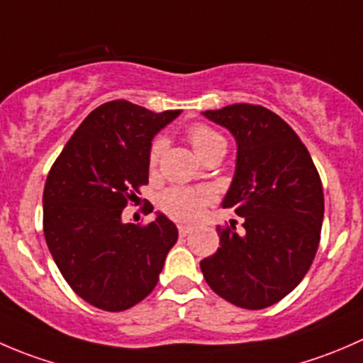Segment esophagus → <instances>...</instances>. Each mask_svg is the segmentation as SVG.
Returning a JSON list of instances; mask_svg holds the SVG:
<instances>
[{
  "label": "esophagus",
  "instance_id": "1",
  "mask_svg": "<svg viewBox=\"0 0 363 363\" xmlns=\"http://www.w3.org/2000/svg\"><path fill=\"white\" fill-rule=\"evenodd\" d=\"M177 228H179V235L186 237V235H188L189 232H191V230H193V226H191V225H179Z\"/></svg>",
  "mask_w": 363,
  "mask_h": 363
}]
</instances>
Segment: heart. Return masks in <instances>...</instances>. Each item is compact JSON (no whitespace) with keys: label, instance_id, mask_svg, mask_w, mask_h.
Here are the masks:
<instances>
[{"label":"heart","instance_id":"heart-1","mask_svg":"<svg viewBox=\"0 0 363 363\" xmlns=\"http://www.w3.org/2000/svg\"><path fill=\"white\" fill-rule=\"evenodd\" d=\"M188 140L193 145L196 155L203 158L211 151L218 147H226V142L221 135L211 126L202 123L191 124L188 128ZM167 149L164 138H155L149 149V164L155 168L158 164L161 156ZM214 200L211 189L207 188H184V186H174V188L164 189L160 195V207L167 216H170L175 221H195L202 216L203 208Z\"/></svg>","mask_w":363,"mask_h":363}]
</instances>
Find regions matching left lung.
<instances>
[{
	"label": "left lung",
	"mask_w": 363,
	"mask_h": 363,
	"mask_svg": "<svg viewBox=\"0 0 363 363\" xmlns=\"http://www.w3.org/2000/svg\"><path fill=\"white\" fill-rule=\"evenodd\" d=\"M203 116L235 137L237 163L223 207L242 218L218 226V251L200 262L205 281L242 309H265L309 270L323 223L320 174L286 121L262 105L235 104Z\"/></svg>",
	"instance_id": "left-lung-1"
}]
</instances>
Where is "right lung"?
Masks as SVG:
<instances>
[{
	"label": "right lung",
	"instance_id": "obj_1",
	"mask_svg": "<svg viewBox=\"0 0 363 363\" xmlns=\"http://www.w3.org/2000/svg\"><path fill=\"white\" fill-rule=\"evenodd\" d=\"M179 113L107 101L82 121L47 175V246L72 290L98 309L119 313L144 300L177 242L167 216L140 226L124 225L121 214L149 182L152 138Z\"/></svg>",
	"mask_w": 363,
	"mask_h": 363
}]
</instances>
